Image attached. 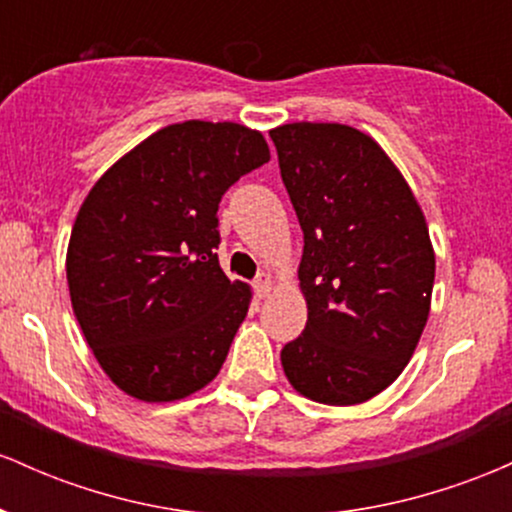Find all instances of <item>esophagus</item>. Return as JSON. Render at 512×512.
Wrapping results in <instances>:
<instances>
[{
  "label": "esophagus",
  "mask_w": 512,
  "mask_h": 512,
  "mask_svg": "<svg viewBox=\"0 0 512 512\" xmlns=\"http://www.w3.org/2000/svg\"><path fill=\"white\" fill-rule=\"evenodd\" d=\"M255 296L260 298V296H264V291H267V279H264V274H257V279H255Z\"/></svg>",
  "instance_id": "obj_1"
}]
</instances>
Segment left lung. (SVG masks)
Wrapping results in <instances>:
<instances>
[{"label": "left lung", "mask_w": 512, "mask_h": 512, "mask_svg": "<svg viewBox=\"0 0 512 512\" xmlns=\"http://www.w3.org/2000/svg\"><path fill=\"white\" fill-rule=\"evenodd\" d=\"M281 180L303 228L301 337L281 349L298 392L358 404L395 383L431 308V238L419 204L373 139L346 125L272 129Z\"/></svg>", "instance_id": "left-lung-1"}]
</instances>
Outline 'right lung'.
Masks as SVG:
<instances>
[{"label": "right lung", "mask_w": 512, "mask_h": 512, "mask_svg": "<svg viewBox=\"0 0 512 512\" xmlns=\"http://www.w3.org/2000/svg\"><path fill=\"white\" fill-rule=\"evenodd\" d=\"M267 161L260 132L190 120L151 134L88 192L69 293L88 346L129 395L168 402L219 373L248 293L219 267L216 211Z\"/></svg>", "instance_id": "obj_1"}]
</instances>
